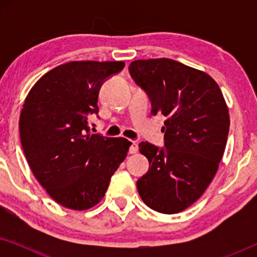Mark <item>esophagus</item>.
Masks as SVG:
<instances>
[{
    "instance_id": "1",
    "label": "esophagus",
    "mask_w": 257,
    "mask_h": 257,
    "mask_svg": "<svg viewBox=\"0 0 257 257\" xmlns=\"http://www.w3.org/2000/svg\"><path fill=\"white\" fill-rule=\"evenodd\" d=\"M138 150H139V147H138V144H137L136 142H132L131 146H130V150H128V152L131 153V154H135V153L138 152Z\"/></svg>"
}]
</instances>
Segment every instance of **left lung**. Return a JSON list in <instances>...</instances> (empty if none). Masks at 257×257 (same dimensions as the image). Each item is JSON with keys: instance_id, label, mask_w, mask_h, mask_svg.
I'll return each mask as SVG.
<instances>
[{"instance_id": "left-lung-1", "label": "left lung", "mask_w": 257, "mask_h": 257, "mask_svg": "<svg viewBox=\"0 0 257 257\" xmlns=\"http://www.w3.org/2000/svg\"><path fill=\"white\" fill-rule=\"evenodd\" d=\"M128 70L149 96L151 113L167 118L164 149L139 144L151 165L137 181L139 195L159 213L182 212L203 194L219 168L230 124L226 100L209 75L173 59H138Z\"/></svg>"}]
</instances>
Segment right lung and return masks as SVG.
<instances>
[{
  "label": "right lung",
  "mask_w": 257,
  "mask_h": 257,
  "mask_svg": "<svg viewBox=\"0 0 257 257\" xmlns=\"http://www.w3.org/2000/svg\"><path fill=\"white\" fill-rule=\"evenodd\" d=\"M124 62H69L42 76L24 100L20 137L35 178L56 202L85 210L104 198L131 142L91 135L98 93Z\"/></svg>",
  "instance_id": "add662e5"
}]
</instances>
